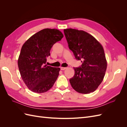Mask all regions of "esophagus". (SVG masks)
Listing matches in <instances>:
<instances>
[{"instance_id":"34e87169","label":"esophagus","mask_w":127,"mask_h":127,"mask_svg":"<svg viewBox=\"0 0 127 127\" xmlns=\"http://www.w3.org/2000/svg\"><path fill=\"white\" fill-rule=\"evenodd\" d=\"M66 68H67L66 67H60V69L62 70H64L66 69Z\"/></svg>"}]
</instances>
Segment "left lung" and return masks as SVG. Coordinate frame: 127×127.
<instances>
[{
    "instance_id": "8db88e82",
    "label": "left lung",
    "mask_w": 127,
    "mask_h": 127,
    "mask_svg": "<svg viewBox=\"0 0 127 127\" xmlns=\"http://www.w3.org/2000/svg\"><path fill=\"white\" fill-rule=\"evenodd\" d=\"M68 47L75 58L82 60L79 67L74 68L75 75L69 79L72 87L82 94L97 89L105 76L107 62L102 45L91 34L73 29L64 30Z\"/></svg>"
}]
</instances>
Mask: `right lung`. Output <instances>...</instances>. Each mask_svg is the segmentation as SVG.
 Listing matches in <instances>:
<instances>
[{"label":"right lung","instance_id":"add662e5","mask_svg":"<svg viewBox=\"0 0 127 127\" xmlns=\"http://www.w3.org/2000/svg\"><path fill=\"white\" fill-rule=\"evenodd\" d=\"M64 37L59 30L45 29L30 37L23 45L18 59L21 77L29 89L44 93L54 85L60 68L47 66V58L57 42Z\"/></svg>","mask_w":127,"mask_h":127}]
</instances>
